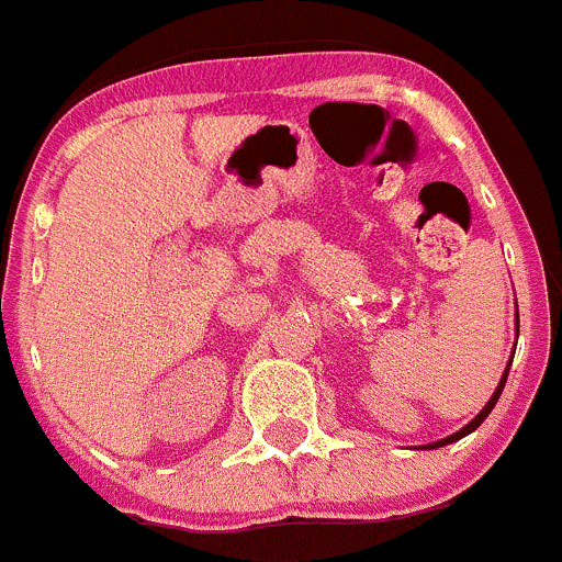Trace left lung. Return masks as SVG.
I'll list each match as a JSON object with an SVG mask.
<instances>
[{"mask_svg": "<svg viewBox=\"0 0 562 562\" xmlns=\"http://www.w3.org/2000/svg\"><path fill=\"white\" fill-rule=\"evenodd\" d=\"M516 322H519V314H516ZM510 360H514V355H510ZM510 360H508V369H510ZM508 369H505V374H503V376H499V385H497V391H494V393H492V398H488V402H486V407H483V409H481V413H477V415H475V418H472V420H470V424H468V426H464V429H459V431H457V435L446 437V440H437V442H431V446H426V448H442V446H448V442H457V440H462V437H468V435H470V431H475V429H477V426H481V424H483V420H486V415H488V413H492V409H494V404H497L499 393H503V387H505V380H508Z\"/></svg>", "mask_w": 562, "mask_h": 562, "instance_id": "8db88e82", "label": "left lung"}]
</instances>
